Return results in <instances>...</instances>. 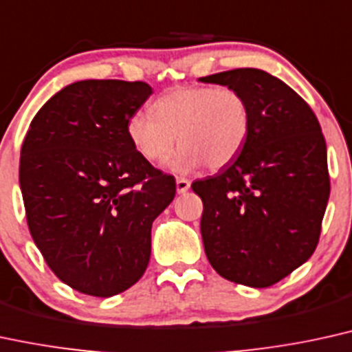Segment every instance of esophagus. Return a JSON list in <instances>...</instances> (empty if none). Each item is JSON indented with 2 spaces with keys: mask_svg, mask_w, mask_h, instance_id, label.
<instances>
[{
  "mask_svg": "<svg viewBox=\"0 0 352 352\" xmlns=\"http://www.w3.org/2000/svg\"><path fill=\"white\" fill-rule=\"evenodd\" d=\"M177 185V193H187L188 188H190V182L187 179H177L175 182Z\"/></svg>",
  "mask_w": 352,
  "mask_h": 352,
  "instance_id": "34e87169",
  "label": "esophagus"
}]
</instances>
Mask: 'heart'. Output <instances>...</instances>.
<instances>
[{
  "mask_svg": "<svg viewBox=\"0 0 352 352\" xmlns=\"http://www.w3.org/2000/svg\"><path fill=\"white\" fill-rule=\"evenodd\" d=\"M251 104L232 88L177 87L152 103V114L135 111L126 121L133 147L152 164H164L182 147L170 168L187 173L230 165L251 134Z\"/></svg>",
  "mask_w": 352,
  "mask_h": 352,
  "instance_id": "heart-1",
  "label": "heart"
}]
</instances>
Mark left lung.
Listing matches in <instances>:
<instances>
[{
    "label": "left lung",
    "mask_w": 352,
    "mask_h": 352,
    "mask_svg": "<svg viewBox=\"0 0 352 352\" xmlns=\"http://www.w3.org/2000/svg\"><path fill=\"white\" fill-rule=\"evenodd\" d=\"M198 80L243 93L252 113L238 157L192 185L203 201L206 257L228 280L264 289L305 264L318 244L329 198L324 138L302 96L267 72Z\"/></svg>",
    "instance_id": "1"
}]
</instances>
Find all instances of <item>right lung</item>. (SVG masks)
I'll list each match as a JSON object with an SVG mask.
<instances>
[{
  "label": "right lung",
  "instance_id": "right-lung-1",
  "mask_svg": "<svg viewBox=\"0 0 352 352\" xmlns=\"http://www.w3.org/2000/svg\"><path fill=\"white\" fill-rule=\"evenodd\" d=\"M152 95L144 82L82 80L37 111L21 147L28 226L50 270L93 297L133 287L151 259L152 221L175 180L134 149L126 121Z\"/></svg>",
  "mask_w": 352,
  "mask_h": 352
}]
</instances>
